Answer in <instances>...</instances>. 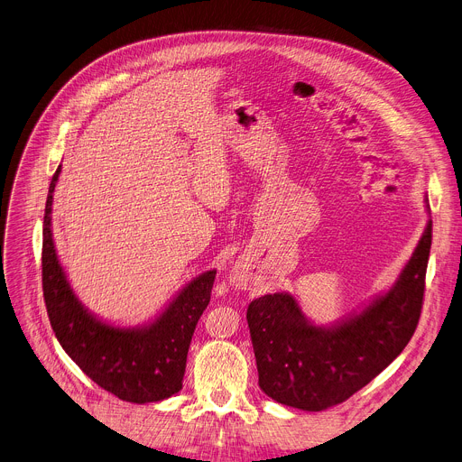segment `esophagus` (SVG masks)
<instances>
[{"label": "esophagus", "mask_w": 462, "mask_h": 462, "mask_svg": "<svg viewBox=\"0 0 462 462\" xmlns=\"http://www.w3.org/2000/svg\"><path fill=\"white\" fill-rule=\"evenodd\" d=\"M234 283H236V285H241V283H243V278H241V276H236V278H234Z\"/></svg>", "instance_id": "34e87169"}]
</instances>
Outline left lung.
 Here are the masks:
<instances>
[{
    "instance_id": "8db88e82",
    "label": "left lung",
    "mask_w": 462,
    "mask_h": 462,
    "mask_svg": "<svg viewBox=\"0 0 462 462\" xmlns=\"http://www.w3.org/2000/svg\"><path fill=\"white\" fill-rule=\"evenodd\" d=\"M431 226L430 219L387 292L331 326L308 320L289 292L248 304L258 383L269 398L302 411H324L348 400L402 354L422 311Z\"/></svg>"
}]
</instances>
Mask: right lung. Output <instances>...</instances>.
<instances>
[{
	"instance_id": "right-lung-1",
	"label": "right lung",
	"mask_w": 462,
	"mask_h": 462,
	"mask_svg": "<svg viewBox=\"0 0 462 462\" xmlns=\"http://www.w3.org/2000/svg\"><path fill=\"white\" fill-rule=\"evenodd\" d=\"M59 175L60 165L50 184L42 243V287L57 341L94 383L119 400L149 403L177 394L216 271L193 278L151 324L119 328L97 319L77 299L55 250L51 206Z\"/></svg>"
}]
</instances>
